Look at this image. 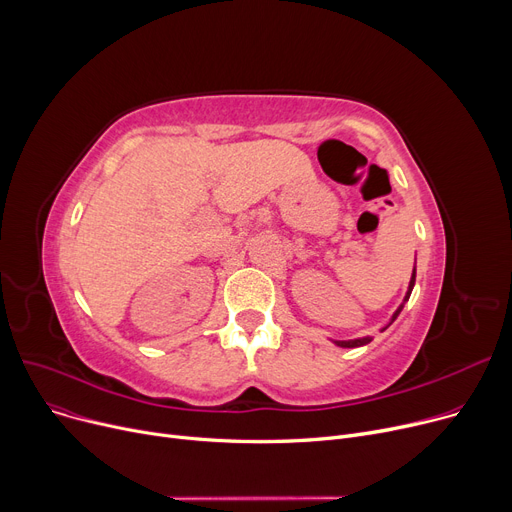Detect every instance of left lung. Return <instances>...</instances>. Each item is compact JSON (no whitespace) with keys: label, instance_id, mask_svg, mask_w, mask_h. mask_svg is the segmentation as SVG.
<instances>
[{"label":"left lung","instance_id":"obj_1","mask_svg":"<svg viewBox=\"0 0 512 512\" xmlns=\"http://www.w3.org/2000/svg\"><path fill=\"white\" fill-rule=\"evenodd\" d=\"M413 285H415V268H413V275H411V281H409V289H407V293H405L403 304L397 308V312L393 314V318H390V324H393V322L397 320V316L401 314L403 306L407 304V299H409V295H411V291H413ZM370 341H372L370 337H364V339H351V341H335V345H339V347H362V345H368Z\"/></svg>","mask_w":512,"mask_h":512}]
</instances>
